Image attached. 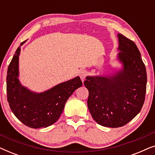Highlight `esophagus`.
<instances>
[{
    "mask_svg": "<svg viewBox=\"0 0 155 155\" xmlns=\"http://www.w3.org/2000/svg\"><path fill=\"white\" fill-rule=\"evenodd\" d=\"M79 75H80V78H81L82 81L83 82L84 79H85L87 75V72L86 71H84V70H82V71H80Z\"/></svg>",
    "mask_w": 155,
    "mask_h": 155,
    "instance_id": "esophagus-1",
    "label": "esophagus"
}]
</instances>
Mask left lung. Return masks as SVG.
I'll return each instance as SVG.
<instances>
[{
	"label": "left lung",
	"mask_w": 155,
	"mask_h": 155,
	"mask_svg": "<svg viewBox=\"0 0 155 155\" xmlns=\"http://www.w3.org/2000/svg\"><path fill=\"white\" fill-rule=\"evenodd\" d=\"M119 71L109 75L87 76V107L97 124L109 128L121 127L135 117L145 101L147 73L137 46L118 34Z\"/></svg>",
	"instance_id": "obj_1"
}]
</instances>
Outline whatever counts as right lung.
<instances>
[{"label":"right lung","mask_w":155,"mask_h":155,"mask_svg":"<svg viewBox=\"0 0 155 155\" xmlns=\"http://www.w3.org/2000/svg\"><path fill=\"white\" fill-rule=\"evenodd\" d=\"M16 50L8 66L6 82L7 97L14 115L31 128H46L56 123L65 102L75 90L82 85L79 76L61 82L43 92H32L19 80V56L21 46Z\"/></svg>","instance_id":"add662e5"}]
</instances>
